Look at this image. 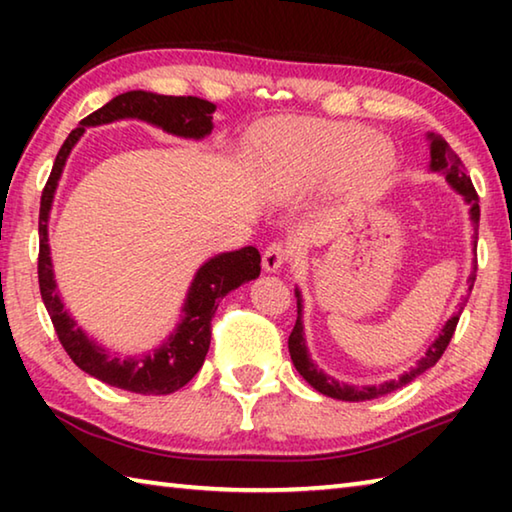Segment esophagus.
Segmentation results:
<instances>
[{"instance_id": "1", "label": "esophagus", "mask_w": 512, "mask_h": 512, "mask_svg": "<svg viewBox=\"0 0 512 512\" xmlns=\"http://www.w3.org/2000/svg\"><path fill=\"white\" fill-rule=\"evenodd\" d=\"M289 255H291L289 246H284V244H271V246H268V248L264 250V257H262L264 271H268V273L280 271V268L289 262Z\"/></svg>"}]
</instances>
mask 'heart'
Instances as JSON below:
<instances>
[{
  "instance_id": "1",
  "label": "heart",
  "mask_w": 512,
  "mask_h": 512,
  "mask_svg": "<svg viewBox=\"0 0 512 512\" xmlns=\"http://www.w3.org/2000/svg\"><path fill=\"white\" fill-rule=\"evenodd\" d=\"M268 158L296 187L343 178L354 194H370L393 169V151L352 121L289 119L268 133Z\"/></svg>"
}]
</instances>
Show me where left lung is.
Returning <instances> with one entry per match:
<instances>
[{
  "label": "left lung",
  "mask_w": 512,
  "mask_h": 512,
  "mask_svg": "<svg viewBox=\"0 0 512 512\" xmlns=\"http://www.w3.org/2000/svg\"><path fill=\"white\" fill-rule=\"evenodd\" d=\"M427 140H429V151H431V164H429L431 171L445 173L447 183L452 185L456 192L465 198L467 205H470V219L474 223V230H479V196H476V189L472 185L470 176L465 173L461 158H458V155L452 149H449V144L440 135L427 133ZM474 280H476V273L472 271L470 280H467V282H470V291L474 287ZM296 298H298V320H296V327H293V332L289 336V352H291L293 366H296L300 375L305 377L318 393H323L327 397H334V400H343V402H363V400H375V397L388 395V393L397 391V388L406 386L409 381H413L418 375H422L424 370L436 366L438 359L443 357V352L447 350L449 341H452V336L456 332V325H458V318H461V311L449 318L445 327H443V332L438 334V339L429 345L427 352H424V357L418 361V366L411 368L409 372H404L400 379L384 381V384H379V386H350V384H339V381H336L334 377L325 375V372L320 370L314 361H311L309 352H307L305 329H302V298H300L298 289H296ZM465 302H467V298H463L461 305H465Z\"/></svg>",
  "instance_id": "1"
}]
</instances>
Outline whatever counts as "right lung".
Masks as SVG:
<instances>
[{
    "label": "right lung",
    "instance_id": "1",
    "mask_svg": "<svg viewBox=\"0 0 512 512\" xmlns=\"http://www.w3.org/2000/svg\"><path fill=\"white\" fill-rule=\"evenodd\" d=\"M214 103L198 97H167V94H155L144 90L124 92L108 101L106 106L94 110L92 115L79 121L65 144L60 146L54 167H51L49 180L42 189L40 198V253H38V282L40 296L49 311L51 323L76 366L83 372L97 377L108 386L121 388L140 395H169L183 388L198 370H201L205 354L210 350L212 339V318L219 307V300L228 296L232 289L241 287L244 282L255 280L262 271V257L259 250L246 246L232 253H221L198 268L192 287L187 291L183 305V320L173 329V334L164 341L158 350L142 357L121 359L110 354L106 348L94 343L76 320L67 314L60 300L54 280V266L49 255V212L54 203V194L65 169V162L72 153L74 144L81 140L85 128L112 124L119 119H142L171 135L187 137V140H203L212 133V112Z\"/></svg>",
    "mask_w": 512,
    "mask_h": 512
}]
</instances>
